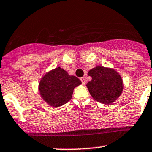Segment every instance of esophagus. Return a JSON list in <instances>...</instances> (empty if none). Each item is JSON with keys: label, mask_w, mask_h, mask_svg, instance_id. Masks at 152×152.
Here are the masks:
<instances>
[{"label": "esophagus", "mask_w": 152, "mask_h": 152, "mask_svg": "<svg viewBox=\"0 0 152 152\" xmlns=\"http://www.w3.org/2000/svg\"><path fill=\"white\" fill-rule=\"evenodd\" d=\"M80 80H81V82H82V85H85V83H86V79H85V77H82V78H81V79H80Z\"/></svg>", "instance_id": "34e87169"}]
</instances>
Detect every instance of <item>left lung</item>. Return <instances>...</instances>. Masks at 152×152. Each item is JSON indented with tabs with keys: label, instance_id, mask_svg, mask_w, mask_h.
<instances>
[{
	"label": "left lung",
	"instance_id": "1",
	"mask_svg": "<svg viewBox=\"0 0 152 152\" xmlns=\"http://www.w3.org/2000/svg\"><path fill=\"white\" fill-rule=\"evenodd\" d=\"M87 75L92 80L86 85L89 93L96 102L111 104L121 95L124 82L121 75L111 67L96 66L89 70Z\"/></svg>",
	"mask_w": 152,
	"mask_h": 152
}]
</instances>
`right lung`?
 <instances>
[{
    "label": "right lung",
    "instance_id": "obj_1",
    "mask_svg": "<svg viewBox=\"0 0 152 152\" xmlns=\"http://www.w3.org/2000/svg\"><path fill=\"white\" fill-rule=\"evenodd\" d=\"M81 84L77 77L70 76L63 68L56 67L41 78L38 90L46 104L52 107H59L71 99L74 88Z\"/></svg>",
    "mask_w": 152,
    "mask_h": 152
}]
</instances>
